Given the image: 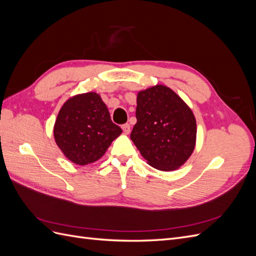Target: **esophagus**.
Here are the masks:
<instances>
[{
    "label": "esophagus",
    "instance_id": "34e87169",
    "mask_svg": "<svg viewBox=\"0 0 256 256\" xmlns=\"http://www.w3.org/2000/svg\"><path fill=\"white\" fill-rule=\"evenodd\" d=\"M122 129L124 134H130V125H129V124H125V125H122Z\"/></svg>",
    "mask_w": 256,
    "mask_h": 256
}]
</instances>
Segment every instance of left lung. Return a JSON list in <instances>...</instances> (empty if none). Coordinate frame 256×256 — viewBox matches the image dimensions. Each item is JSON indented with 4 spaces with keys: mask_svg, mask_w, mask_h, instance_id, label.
Masks as SVG:
<instances>
[{
    "mask_svg": "<svg viewBox=\"0 0 256 256\" xmlns=\"http://www.w3.org/2000/svg\"><path fill=\"white\" fill-rule=\"evenodd\" d=\"M136 115L130 138L147 164L172 172L187 162L196 148V120L173 90L156 84L138 92Z\"/></svg>",
    "mask_w": 256,
    "mask_h": 256,
    "instance_id": "left-lung-1",
    "label": "left lung"
}]
</instances>
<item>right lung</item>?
I'll return each instance as SVG.
<instances>
[{
	"mask_svg": "<svg viewBox=\"0 0 256 256\" xmlns=\"http://www.w3.org/2000/svg\"><path fill=\"white\" fill-rule=\"evenodd\" d=\"M122 132L112 122L108 106L95 92L66 100L53 127L58 148L69 161L78 166L99 160Z\"/></svg>",
	"mask_w": 256,
	"mask_h": 256,
	"instance_id": "obj_1",
	"label": "right lung"
}]
</instances>
